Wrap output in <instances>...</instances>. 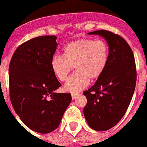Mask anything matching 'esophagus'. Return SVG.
Wrapping results in <instances>:
<instances>
[{"mask_svg":"<svg viewBox=\"0 0 147 147\" xmlns=\"http://www.w3.org/2000/svg\"><path fill=\"white\" fill-rule=\"evenodd\" d=\"M78 93H72V94H71V98H72V100H74V99L78 96Z\"/></svg>","mask_w":147,"mask_h":147,"instance_id":"1","label":"esophagus"}]
</instances>
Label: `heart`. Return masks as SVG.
Masks as SVG:
<instances>
[{
    "instance_id": "heart-1",
    "label": "heart",
    "mask_w": 147,
    "mask_h": 147,
    "mask_svg": "<svg viewBox=\"0 0 147 147\" xmlns=\"http://www.w3.org/2000/svg\"><path fill=\"white\" fill-rule=\"evenodd\" d=\"M108 60V47L103 40L82 39L69 42L63 48V55H55L51 61L54 76L60 81L66 80L69 72L76 71L67 80L65 91L78 92L91 80H96L105 71Z\"/></svg>"
}]
</instances>
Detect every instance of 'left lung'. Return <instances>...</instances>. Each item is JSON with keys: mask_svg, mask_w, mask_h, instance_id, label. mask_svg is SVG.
I'll list each match as a JSON object with an SVG mask.
<instances>
[{"mask_svg": "<svg viewBox=\"0 0 147 147\" xmlns=\"http://www.w3.org/2000/svg\"><path fill=\"white\" fill-rule=\"evenodd\" d=\"M88 34L105 38L109 53L103 74L83 92L87 98L83 113L92 129L105 131L121 121L130 105L137 81L134 56L127 42L115 33L101 30Z\"/></svg>", "mask_w": 147, "mask_h": 147, "instance_id": "8db88e82", "label": "left lung"}]
</instances>
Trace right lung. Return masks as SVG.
Wrapping results in <instances>:
<instances>
[{"label":"right lung","mask_w":147,"mask_h":147,"mask_svg":"<svg viewBox=\"0 0 147 147\" xmlns=\"http://www.w3.org/2000/svg\"><path fill=\"white\" fill-rule=\"evenodd\" d=\"M58 43L55 36H42L20 45L9 66L10 98L15 112L30 130L48 134L59 127L71 100L61 86L51 61Z\"/></svg>","instance_id":"add662e5"}]
</instances>
